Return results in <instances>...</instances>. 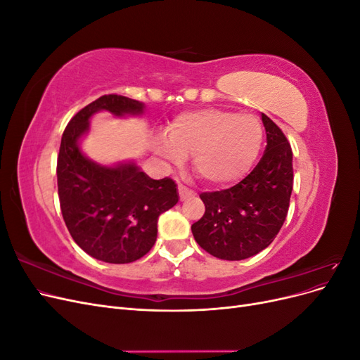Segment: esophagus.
Segmentation results:
<instances>
[{
  "label": "esophagus",
  "instance_id": "34e87169",
  "mask_svg": "<svg viewBox=\"0 0 360 360\" xmlns=\"http://www.w3.org/2000/svg\"><path fill=\"white\" fill-rule=\"evenodd\" d=\"M179 195H180V200H188L189 197L193 195V191H191L189 188L184 186V184H179Z\"/></svg>",
  "mask_w": 360,
  "mask_h": 360
}]
</instances>
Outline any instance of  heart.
<instances>
[{"mask_svg":"<svg viewBox=\"0 0 360 360\" xmlns=\"http://www.w3.org/2000/svg\"><path fill=\"white\" fill-rule=\"evenodd\" d=\"M264 144V127L255 115L209 108L180 114L167 129L158 151L172 162L192 156L201 179L228 186L252 169Z\"/></svg>","mask_w":360,"mask_h":360,"instance_id":"heart-1","label":"heart"}]
</instances>
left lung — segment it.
Segmentation results:
<instances>
[{
    "label": "left lung",
    "instance_id": "obj_1",
    "mask_svg": "<svg viewBox=\"0 0 360 360\" xmlns=\"http://www.w3.org/2000/svg\"><path fill=\"white\" fill-rule=\"evenodd\" d=\"M267 146L263 158L236 186L200 195L205 212L192 225L197 243L210 255L238 261L275 240L292 191V151L281 127L263 114Z\"/></svg>",
    "mask_w": 360,
    "mask_h": 360
}]
</instances>
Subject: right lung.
<instances>
[{
  "instance_id": "add662e5",
  "label": "right lung",
  "mask_w": 360,
  "mask_h": 360,
  "mask_svg": "<svg viewBox=\"0 0 360 360\" xmlns=\"http://www.w3.org/2000/svg\"><path fill=\"white\" fill-rule=\"evenodd\" d=\"M101 110L115 115L143 112V103L105 94L75 114L61 136L57 159L58 198L73 240L96 259L124 264L144 257L158 237V217L179 201L177 184L153 180L134 163L101 167L78 148L89 118Z\"/></svg>"
}]
</instances>
